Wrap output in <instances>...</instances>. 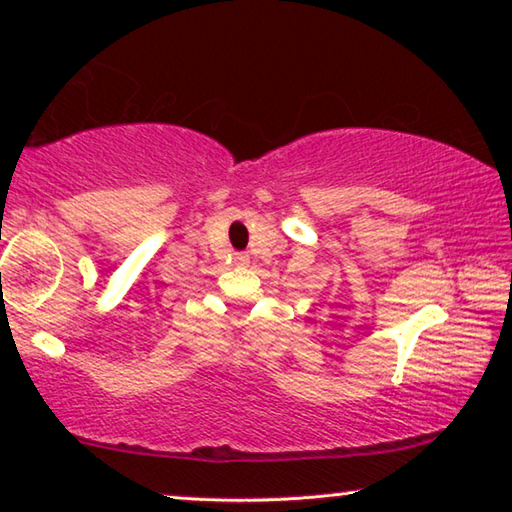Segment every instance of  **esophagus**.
Returning a JSON list of instances; mask_svg holds the SVG:
<instances>
[{
  "instance_id": "1",
  "label": "esophagus",
  "mask_w": 512,
  "mask_h": 512,
  "mask_svg": "<svg viewBox=\"0 0 512 512\" xmlns=\"http://www.w3.org/2000/svg\"><path fill=\"white\" fill-rule=\"evenodd\" d=\"M235 262H237V266H248L250 257H248L246 253H237V255H235Z\"/></svg>"
}]
</instances>
